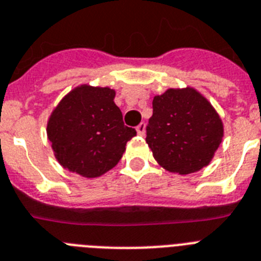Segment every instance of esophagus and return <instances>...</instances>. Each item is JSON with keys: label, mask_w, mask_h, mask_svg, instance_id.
<instances>
[{"label": "esophagus", "mask_w": 261, "mask_h": 261, "mask_svg": "<svg viewBox=\"0 0 261 261\" xmlns=\"http://www.w3.org/2000/svg\"><path fill=\"white\" fill-rule=\"evenodd\" d=\"M137 133L139 137H144V135H146V123H144V122H142V123L138 124Z\"/></svg>", "instance_id": "obj_1"}]
</instances>
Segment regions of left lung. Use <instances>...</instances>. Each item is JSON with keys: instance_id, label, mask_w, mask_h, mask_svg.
<instances>
[{"instance_id": "8db88e82", "label": "left lung", "mask_w": 261, "mask_h": 261, "mask_svg": "<svg viewBox=\"0 0 261 261\" xmlns=\"http://www.w3.org/2000/svg\"><path fill=\"white\" fill-rule=\"evenodd\" d=\"M146 130L155 161L179 175L208 166L224 134L219 114L194 87L168 89L155 95Z\"/></svg>"}]
</instances>
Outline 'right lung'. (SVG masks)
<instances>
[{
	"label": "right lung",
	"instance_id": "1",
	"mask_svg": "<svg viewBox=\"0 0 261 261\" xmlns=\"http://www.w3.org/2000/svg\"><path fill=\"white\" fill-rule=\"evenodd\" d=\"M114 98L115 90L110 87L81 85L53 110L46 133L63 168L98 178L117 166L137 131L124 126Z\"/></svg>",
	"mask_w": 261,
	"mask_h": 261
}]
</instances>
